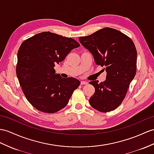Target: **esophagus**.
<instances>
[{"mask_svg": "<svg viewBox=\"0 0 154 154\" xmlns=\"http://www.w3.org/2000/svg\"><path fill=\"white\" fill-rule=\"evenodd\" d=\"M88 82H87L86 81H81V82H80L81 85H86V84H88Z\"/></svg>", "mask_w": 154, "mask_h": 154, "instance_id": "34e87169", "label": "esophagus"}]
</instances>
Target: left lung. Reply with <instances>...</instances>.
<instances>
[{
    "instance_id": "left-lung-1",
    "label": "left lung",
    "mask_w": 154,
    "mask_h": 154,
    "mask_svg": "<svg viewBox=\"0 0 154 154\" xmlns=\"http://www.w3.org/2000/svg\"><path fill=\"white\" fill-rule=\"evenodd\" d=\"M79 40L92 54L96 64L106 67L105 81L89 82L95 89L89 99L90 105L101 112L115 110L125 99L137 72L134 44L128 36L110 27L79 37Z\"/></svg>"
}]
</instances>
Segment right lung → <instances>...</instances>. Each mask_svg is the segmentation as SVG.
<instances>
[{
  "label": "right lung",
  "instance_id": "right-lung-1",
  "mask_svg": "<svg viewBox=\"0 0 154 154\" xmlns=\"http://www.w3.org/2000/svg\"><path fill=\"white\" fill-rule=\"evenodd\" d=\"M79 46L74 39L51 32L36 34L21 44L17 76L26 99L36 109L51 114L68 104L80 82L72 77L61 78L54 68Z\"/></svg>",
  "mask_w": 154,
  "mask_h": 154
}]
</instances>
